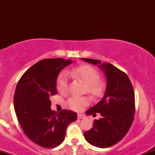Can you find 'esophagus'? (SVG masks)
I'll return each mask as SVG.
<instances>
[{
	"label": "esophagus",
	"mask_w": 155,
	"mask_h": 155,
	"mask_svg": "<svg viewBox=\"0 0 155 155\" xmlns=\"http://www.w3.org/2000/svg\"><path fill=\"white\" fill-rule=\"evenodd\" d=\"M77 118L78 119H85V118H86V117H85L84 114H78Z\"/></svg>",
	"instance_id": "34e87169"
}]
</instances>
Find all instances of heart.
<instances>
[{"instance_id": "heart-1", "label": "heart", "mask_w": 155, "mask_h": 155, "mask_svg": "<svg viewBox=\"0 0 155 155\" xmlns=\"http://www.w3.org/2000/svg\"><path fill=\"white\" fill-rule=\"evenodd\" d=\"M68 74L72 78L81 80L86 85V91L92 97H98L104 94L106 90V84L100 79L99 72L92 66L81 65L69 70ZM57 89L60 93H66L68 90V81L65 73H61L57 79ZM90 104L87 97L72 96L67 101V105L74 111H79Z\"/></svg>"}]
</instances>
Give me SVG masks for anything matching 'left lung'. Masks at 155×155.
I'll return each instance as SVG.
<instances>
[{"mask_svg": "<svg viewBox=\"0 0 155 155\" xmlns=\"http://www.w3.org/2000/svg\"><path fill=\"white\" fill-rule=\"evenodd\" d=\"M84 61L98 65L107 79L106 93L100 102L87 111L89 115L100 113L93 127L84 133L85 139L92 146L106 148L120 141L128 132L134 120L136 106L132 83L125 73L100 60L81 58Z\"/></svg>", "mask_w": 155, "mask_h": 155, "instance_id": "obj_1", "label": "left lung"}]
</instances>
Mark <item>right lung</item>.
I'll use <instances>...</instances> for the list:
<instances>
[{"label":"right lung","mask_w":155,"mask_h":155,"mask_svg":"<svg viewBox=\"0 0 155 155\" xmlns=\"http://www.w3.org/2000/svg\"><path fill=\"white\" fill-rule=\"evenodd\" d=\"M71 63L63 58L41 60L21 76L16 87L14 106L19 123L26 136L44 148L62 143L68 125L77 118L71 110L58 113L51 109L50 97L58 93L57 77Z\"/></svg>","instance_id":"obj_1"}]
</instances>
